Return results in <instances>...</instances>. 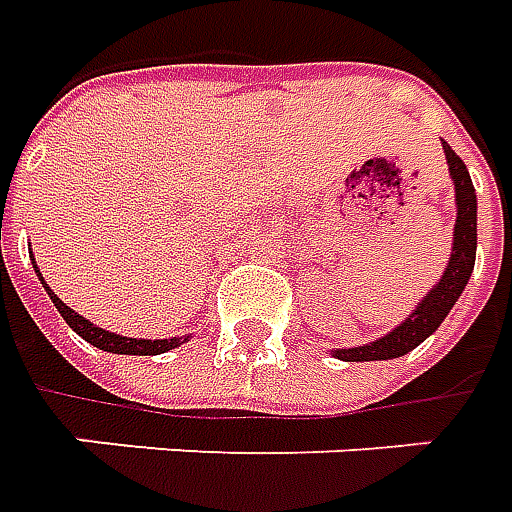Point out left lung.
Segmentation results:
<instances>
[{"mask_svg": "<svg viewBox=\"0 0 512 512\" xmlns=\"http://www.w3.org/2000/svg\"><path fill=\"white\" fill-rule=\"evenodd\" d=\"M444 154L449 162V176L455 181V201H458V220H455V245L452 256L436 289L424 297L408 320L400 328L386 333L378 342H369L353 350H336V358L342 361H386V358H400L411 353L413 347L438 331V325L447 320L449 308L458 303L460 292L469 284V275L474 270V256H477V195L469 179V170L463 159L444 143Z\"/></svg>", "mask_w": 512, "mask_h": 512, "instance_id": "obj_1", "label": "left lung"}]
</instances>
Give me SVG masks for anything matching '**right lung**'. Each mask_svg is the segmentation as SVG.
Instances as JSON below:
<instances>
[{"mask_svg": "<svg viewBox=\"0 0 512 512\" xmlns=\"http://www.w3.org/2000/svg\"><path fill=\"white\" fill-rule=\"evenodd\" d=\"M35 273L41 278V284L46 286V292L52 297V303L60 311V317H63L71 328H74L85 342H90L93 347H99V350H107V353H121V355H159V353H168L173 347H179L181 342H187L190 336H184V339H126V336H118V333L104 331V328H96L93 322H88L85 317H79L74 308H68L60 300V297L54 295L49 284L43 281L41 270H38V264H35Z\"/></svg>", "mask_w": 512, "mask_h": 512, "instance_id": "obj_1", "label": "right lung"}]
</instances>
